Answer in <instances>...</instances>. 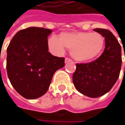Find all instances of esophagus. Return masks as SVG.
<instances>
[{
  "mask_svg": "<svg viewBox=\"0 0 125 125\" xmlns=\"http://www.w3.org/2000/svg\"><path fill=\"white\" fill-rule=\"evenodd\" d=\"M72 62V60L71 59H69V58H66V59H65V63H66Z\"/></svg>",
  "mask_w": 125,
  "mask_h": 125,
  "instance_id": "obj_1",
  "label": "esophagus"
}]
</instances>
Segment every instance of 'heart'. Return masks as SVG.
Listing matches in <instances>:
<instances>
[{"label":"heart","instance_id":"obj_1","mask_svg":"<svg viewBox=\"0 0 125 125\" xmlns=\"http://www.w3.org/2000/svg\"><path fill=\"white\" fill-rule=\"evenodd\" d=\"M104 45V38L98 33H62L59 38L53 35L48 40L49 48L53 51L62 53L65 47L71 50V54L75 60L82 62L91 61L98 56Z\"/></svg>","mask_w":125,"mask_h":125}]
</instances>
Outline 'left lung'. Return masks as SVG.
<instances>
[{
  "instance_id": "obj_1",
  "label": "left lung",
  "mask_w": 125,
  "mask_h": 125,
  "mask_svg": "<svg viewBox=\"0 0 125 125\" xmlns=\"http://www.w3.org/2000/svg\"><path fill=\"white\" fill-rule=\"evenodd\" d=\"M93 30L105 38L104 51L92 62L77 63L72 80L80 93L90 98H98L110 91L119 78L122 49L118 40L109 30L99 28Z\"/></svg>"
}]
</instances>
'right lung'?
I'll return each instance as SVG.
<instances>
[{"label":"right lung","instance_id":"1","mask_svg":"<svg viewBox=\"0 0 125 125\" xmlns=\"http://www.w3.org/2000/svg\"><path fill=\"white\" fill-rule=\"evenodd\" d=\"M51 30L29 27L19 31L7 48L6 70L13 88L27 99L43 95L64 58L48 52V36Z\"/></svg>","mask_w":125,"mask_h":125}]
</instances>
